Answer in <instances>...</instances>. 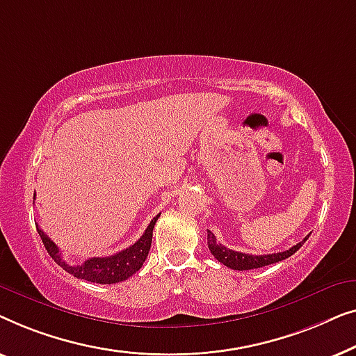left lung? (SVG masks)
<instances>
[{"label": "left lung", "mask_w": 356, "mask_h": 356, "mask_svg": "<svg viewBox=\"0 0 356 356\" xmlns=\"http://www.w3.org/2000/svg\"><path fill=\"white\" fill-rule=\"evenodd\" d=\"M309 235H307L302 242H298L297 245H293L292 248L285 250V252H279V253H271V254H248V253H242V252H234L224 245L216 242V237L211 230H208V248L214 258L218 259L219 263H222L224 266H227L230 269H237V271H248V269H257V268H263L268 266V264H274L282 261V259L292 257V254L300 250V247L307 242V238Z\"/></svg>", "instance_id": "8db88e82"}]
</instances>
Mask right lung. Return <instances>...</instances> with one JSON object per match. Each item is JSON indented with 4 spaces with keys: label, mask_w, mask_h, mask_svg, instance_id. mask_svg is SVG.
Segmentation results:
<instances>
[{
    "label": "right lung",
    "mask_w": 356,
    "mask_h": 356,
    "mask_svg": "<svg viewBox=\"0 0 356 356\" xmlns=\"http://www.w3.org/2000/svg\"><path fill=\"white\" fill-rule=\"evenodd\" d=\"M159 218L154 216L152 222L148 224L147 230H145L142 237H140L134 245L129 248L122 250L116 254L104 258H88L85 259L82 264H69L63 259V254L59 252L58 245L43 232L42 229L37 227L40 238L47 248L49 257L54 259V263L59 264L64 271L72 274L74 277L88 280V282L97 284H116L122 282V280L129 279L143 266L145 259L148 257L149 247H152V237H153V227Z\"/></svg>",
    "instance_id": "add662e5"
}]
</instances>
